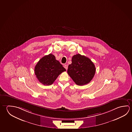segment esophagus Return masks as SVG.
Wrapping results in <instances>:
<instances>
[{
    "label": "esophagus",
    "instance_id": "obj_1",
    "mask_svg": "<svg viewBox=\"0 0 132 132\" xmlns=\"http://www.w3.org/2000/svg\"><path fill=\"white\" fill-rule=\"evenodd\" d=\"M64 67L65 68V69H66V70H67V69H68V65H66V64H65V65H64Z\"/></svg>",
    "mask_w": 132,
    "mask_h": 132
}]
</instances>
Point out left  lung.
Masks as SVG:
<instances>
[{"label":"left lung","mask_w":132,"mask_h":132,"mask_svg":"<svg viewBox=\"0 0 132 132\" xmlns=\"http://www.w3.org/2000/svg\"><path fill=\"white\" fill-rule=\"evenodd\" d=\"M95 70V65L89 58L78 54L73 56L67 72L76 84L82 86L92 80Z\"/></svg>","instance_id":"left-lung-1"}]
</instances>
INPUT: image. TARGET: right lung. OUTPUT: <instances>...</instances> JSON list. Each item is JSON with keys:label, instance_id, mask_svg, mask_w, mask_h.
Listing matches in <instances>:
<instances>
[{"label": "right lung", "instance_id": "obj_1", "mask_svg": "<svg viewBox=\"0 0 132 132\" xmlns=\"http://www.w3.org/2000/svg\"><path fill=\"white\" fill-rule=\"evenodd\" d=\"M35 74L40 82L44 85H51L58 76L66 69L54 55L50 54L42 57L35 66Z\"/></svg>", "mask_w": 132, "mask_h": 132}]
</instances>
